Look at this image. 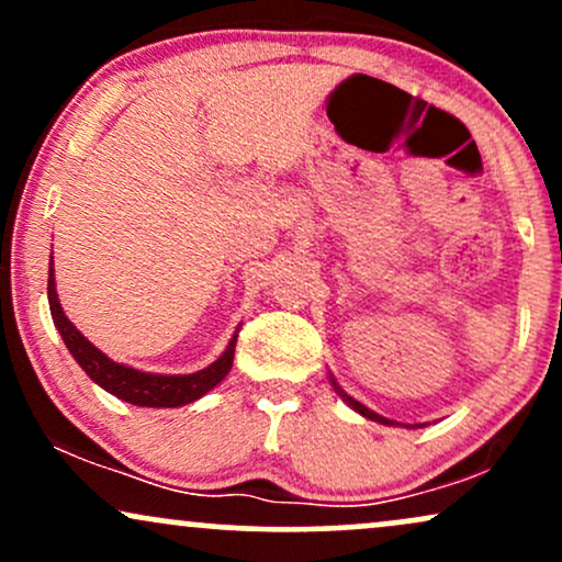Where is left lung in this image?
<instances>
[{"label":"left lung","instance_id":"8db88e82","mask_svg":"<svg viewBox=\"0 0 562 562\" xmlns=\"http://www.w3.org/2000/svg\"><path fill=\"white\" fill-rule=\"evenodd\" d=\"M333 385H335V391H338V393H340V396H344V402H346L348 406H351V409H357V412H359V415H362V417H367V420H375V423H383V425H393V420H385V417H380V415H378V412L367 409V406H364V404H359V402H357V398L346 396V393H344V391H340V385H338V383H335V380H333Z\"/></svg>","mask_w":562,"mask_h":562}]
</instances>
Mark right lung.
<instances>
[{
    "label": "right lung",
    "mask_w": 562,
    "mask_h": 562,
    "mask_svg": "<svg viewBox=\"0 0 562 562\" xmlns=\"http://www.w3.org/2000/svg\"><path fill=\"white\" fill-rule=\"evenodd\" d=\"M47 299L57 333L63 335V344H66L68 351L74 353L76 362L81 364V370L87 372L100 389L113 393L121 402H128L134 406H184L190 402H198L200 396H205V393L222 383L232 370L237 333L232 335L229 346L224 348L222 357H218L214 364L205 367V370L192 372V375H153V372H139L134 370V367L113 362L111 357H105L100 348L89 344V340L76 330L74 322L66 317L60 301H57L53 263H49ZM237 330H240V327H237Z\"/></svg>",
    "instance_id": "add662e5"
}]
</instances>
